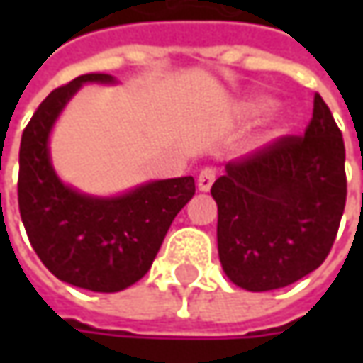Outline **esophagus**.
<instances>
[{"label": "esophagus", "mask_w": 363, "mask_h": 363, "mask_svg": "<svg viewBox=\"0 0 363 363\" xmlns=\"http://www.w3.org/2000/svg\"><path fill=\"white\" fill-rule=\"evenodd\" d=\"M214 179H216V169L214 167H203L200 175H198V188H200V191H208V189L212 188Z\"/></svg>", "instance_id": "obj_1"}]
</instances>
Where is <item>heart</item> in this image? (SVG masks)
<instances>
[{
	"label": "heart",
	"instance_id": "heart-1",
	"mask_svg": "<svg viewBox=\"0 0 363 363\" xmlns=\"http://www.w3.org/2000/svg\"><path fill=\"white\" fill-rule=\"evenodd\" d=\"M269 108H271V103H269L267 99H258V101L252 103V111H255V113H264V111H269Z\"/></svg>",
	"mask_w": 363,
	"mask_h": 363
}]
</instances>
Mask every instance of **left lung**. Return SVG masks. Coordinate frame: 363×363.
<instances>
[{
    "label": "left lung",
    "instance_id": "obj_1",
    "mask_svg": "<svg viewBox=\"0 0 363 363\" xmlns=\"http://www.w3.org/2000/svg\"><path fill=\"white\" fill-rule=\"evenodd\" d=\"M345 147L315 92L303 135H283L230 161L212 186L218 255L234 285L272 291L293 285L328 258L345 208Z\"/></svg>",
    "mask_w": 363,
    "mask_h": 363
}]
</instances>
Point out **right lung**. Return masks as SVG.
<instances>
[{
	"instance_id": "right-lung-1",
	"label": "right lung",
	"mask_w": 363,
	"mask_h": 363,
	"mask_svg": "<svg viewBox=\"0 0 363 363\" xmlns=\"http://www.w3.org/2000/svg\"><path fill=\"white\" fill-rule=\"evenodd\" d=\"M84 82L115 78L82 74L70 80L50 92L23 129L18 203L30 244L54 277L96 293H117L151 269L196 184L191 175L160 179L117 198H94L64 186L50 163L48 137Z\"/></svg>"
}]
</instances>
